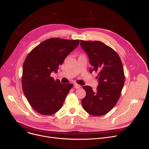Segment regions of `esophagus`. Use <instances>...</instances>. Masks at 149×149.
Here are the masks:
<instances>
[{
	"mask_svg": "<svg viewBox=\"0 0 149 149\" xmlns=\"http://www.w3.org/2000/svg\"><path fill=\"white\" fill-rule=\"evenodd\" d=\"M74 88L75 89H79L81 88V86L80 84H74Z\"/></svg>",
	"mask_w": 149,
	"mask_h": 149,
	"instance_id": "esophagus-1",
	"label": "esophagus"
}]
</instances>
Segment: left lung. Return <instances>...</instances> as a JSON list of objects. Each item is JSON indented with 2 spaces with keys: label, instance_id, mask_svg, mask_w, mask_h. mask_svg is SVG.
<instances>
[{
  "label": "left lung",
  "instance_id": "left-lung-1",
  "mask_svg": "<svg viewBox=\"0 0 149 149\" xmlns=\"http://www.w3.org/2000/svg\"><path fill=\"white\" fill-rule=\"evenodd\" d=\"M80 46L89 59L90 73L98 72V82L96 91L89 86L83 87L86 92L81 100L83 107L91 115H105L115 106L123 88L125 78L121 60L113 49L100 41L80 40Z\"/></svg>",
  "mask_w": 149,
  "mask_h": 149
}]
</instances>
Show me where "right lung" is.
I'll list each match as a JSON object with an SVG mask.
<instances>
[{"instance_id": "add662e5", "label": "right lung", "mask_w": 149, "mask_h": 149, "mask_svg": "<svg viewBox=\"0 0 149 149\" xmlns=\"http://www.w3.org/2000/svg\"><path fill=\"white\" fill-rule=\"evenodd\" d=\"M79 40L59 38L47 39L28 55L23 65L22 88L29 103L42 115L58 111L73 84H61L51 74L57 72L59 66L79 45Z\"/></svg>"}]
</instances>
